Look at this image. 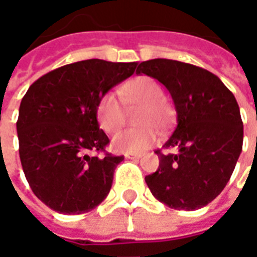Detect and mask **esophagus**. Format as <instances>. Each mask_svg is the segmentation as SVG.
<instances>
[{
    "mask_svg": "<svg viewBox=\"0 0 257 257\" xmlns=\"http://www.w3.org/2000/svg\"><path fill=\"white\" fill-rule=\"evenodd\" d=\"M140 154H131V153H126L125 154V158H128V160H139Z\"/></svg>",
    "mask_w": 257,
    "mask_h": 257,
    "instance_id": "esophagus-1",
    "label": "esophagus"
}]
</instances>
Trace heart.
Segmentation results:
<instances>
[{
  "instance_id": "b5f03b06",
  "label": "heart",
  "mask_w": 257,
  "mask_h": 257,
  "mask_svg": "<svg viewBox=\"0 0 257 257\" xmlns=\"http://www.w3.org/2000/svg\"><path fill=\"white\" fill-rule=\"evenodd\" d=\"M121 101L125 107H138L135 121L139 128L123 129L112 138V147L119 153L139 154L157 140L158 128H167L175 117V108L164 97L161 85L147 75L126 81L119 88ZM115 96L107 92L96 104L97 122L106 134H114L122 126L125 111Z\"/></svg>"
}]
</instances>
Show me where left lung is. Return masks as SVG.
I'll list each match as a JSON object with an SVG mask.
<instances>
[{"mask_svg": "<svg viewBox=\"0 0 257 257\" xmlns=\"http://www.w3.org/2000/svg\"><path fill=\"white\" fill-rule=\"evenodd\" d=\"M136 74L158 79L172 96L178 125L162 149L160 167L146 176L151 194L169 208L195 210L223 191L242 151L243 123L232 92L194 64L153 59Z\"/></svg>", "mask_w": 257, "mask_h": 257, "instance_id": "obj_1", "label": "left lung"}]
</instances>
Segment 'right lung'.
Here are the masks:
<instances>
[{
	"label": "right lung",
	"mask_w": 257,
	"mask_h": 257,
	"mask_svg": "<svg viewBox=\"0 0 257 257\" xmlns=\"http://www.w3.org/2000/svg\"><path fill=\"white\" fill-rule=\"evenodd\" d=\"M136 66L81 60L40 77L23 96L16 122L20 162L33 193L51 209L79 215L107 197L123 156L106 151L110 140L99 129L96 104Z\"/></svg>",
	"instance_id": "add662e5"
}]
</instances>
